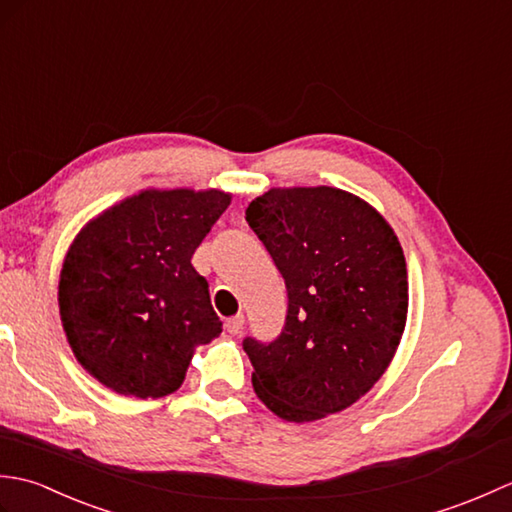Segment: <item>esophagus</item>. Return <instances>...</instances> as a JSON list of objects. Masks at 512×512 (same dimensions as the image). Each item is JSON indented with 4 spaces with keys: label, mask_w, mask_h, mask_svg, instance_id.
Segmentation results:
<instances>
[{
    "label": "esophagus",
    "mask_w": 512,
    "mask_h": 512,
    "mask_svg": "<svg viewBox=\"0 0 512 512\" xmlns=\"http://www.w3.org/2000/svg\"><path fill=\"white\" fill-rule=\"evenodd\" d=\"M244 325H246L244 314H235V317H231V319L226 321V330L231 332L233 336H237V334L244 332Z\"/></svg>",
    "instance_id": "obj_1"
}]
</instances>
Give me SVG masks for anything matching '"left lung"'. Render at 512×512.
<instances>
[{"label": "left lung", "instance_id": "obj_1", "mask_svg": "<svg viewBox=\"0 0 512 512\" xmlns=\"http://www.w3.org/2000/svg\"><path fill=\"white\" fill-rule=\"evenodd\" d=\"M246 222L288 290L277 339H244L257 398L288 422L347 409L385 374L405 332L407 264L394 228L334 187L270 189Z\"/></svg>", "mask_w": 512, "mask_h": 512}]
</instances>
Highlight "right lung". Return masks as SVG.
<instances>
[{
    "label": "right lung",
    "instance_id": "1",
    "mask_svg": "<svg viewBox=\"0 0 512 512\" xmlns=\"http://www.w3.org/2000/svg\"><path fill=\"white\" fill-rule=\"evenodd\" d=\"M231 193L145 189L85 224L63 259L59 314L85 372L116 394L176 391L222 321L191 257Z\"/></svg>",
    "mask_w": 512,
    "mask_h": 512
}]
</instances>
